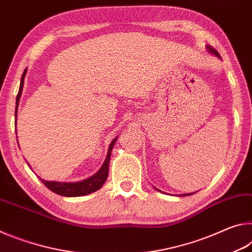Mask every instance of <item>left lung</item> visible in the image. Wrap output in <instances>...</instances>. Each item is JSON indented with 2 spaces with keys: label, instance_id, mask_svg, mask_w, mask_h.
Returning <instances> with one entry per match:
<instances>
[{
  "label": "left lung",
  "instance_id": "8db88e82",
  "mask_svg": "<svg viewBox=\"0 0 252 252\" xmlns=\"http://www.w3.org/2000/svg\"><path fill=\"white\" fill-rule=\"evenodd\" d=\"M207 49L209 50V52H210V53H212V54H215L216 55V57H218V58H220V54L218 53V51H217L216 49H213L212 48V46H210V45H209V46H207ZM191 194H192V193H189V194H187V195H191ZM186 195V194H185Z\"/></svg>",
  "mask_w": 252,
  "mask_h": 252
}]
</instances>
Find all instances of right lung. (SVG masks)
Listing matches in <instances>:
<instances>
[{
    "instance_id": "1",
    "label": "right lung",
    "mask_w": 252,
    "mask_h": 252,
    "mask_svg": "<svg viewBox=\"0 0 252 252\" xmlns=\"http://www.w3.org/2000/svg\"><path fill=\"white\" fill-rule=\"evenodd\" d=\"M27 73V69L24 70L22 78H21V83H20V89L18 96H16V108H15V122H16V113H18V105L21 94H22L23 90V84H24V76ZM117 142V138L113 139V141L111 142L108 151V156L105 158V161L102 164L101 169L97 171L95 174H93L92 177L85 179L83 181L79 182H57V181H46L41 179V181L44 183V186L53 191L54 193L63 195V197H81V195H85L89 193L94 192V191L99 190L100 188L103 186L105 182L106 178H108L109 174V163H110V158H111V152H112V149L114 147V143ZM30 167V165H29Z\"/></svg>"
}]
</instances>
